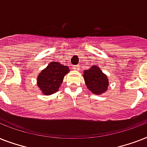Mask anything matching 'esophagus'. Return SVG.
<instances>
[{
    "instance_id": "34e87169",
    "label": "esophagus",
    "mask_w": 147,
    "mask_h": 147,
    "mask_svg": "<svg viewBox=\"0 0 147 147\" xmlns=\"http://www.w3.org/2000/svg\"><path fill=\"white\" fill-rule=\"evenodd\" d=\"M72 68H73L74 70H76V71H78V70H79V66H78V65H73Z\"/></svg>"
}]
</instances>
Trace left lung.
Returning a JSON list of instances; mask_svg holds the SVG:
<instances>
[{"instance_id":"8db88e82","label":"left lung","mask_w":147,"mask_h":147,"mask_svg":"<svg viewBox=\"0 0 147 147\" xmlns=\"http://www.w3.org/2000/svg\"><path fill=\"white\" fill-rule=\"evenodd\" d=\"M83 77L88 89L93 94H103L107 90L109 85L108 78L97 65H92L89 69L85 70Z\"/></svg>"}]
</instances>
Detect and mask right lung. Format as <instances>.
I'll use <instances>...</instances> for the list:
<instances>
[{"instance_id":"1","label":"right lung","mask_w":147,"mask_h":147,"mask_svg":"<svg viewBox=\"0 0 147 147\" xmlns=\"http://www.w3.org/2000/svg\"><path fill=\"white\" fill-rule=\"evenodd\" d=\"M69 72L68 66L59 62H50L37 77V86L43 94L49 95L58 92L63 82L64 76Z\"/></svg>"}]
</instances>
